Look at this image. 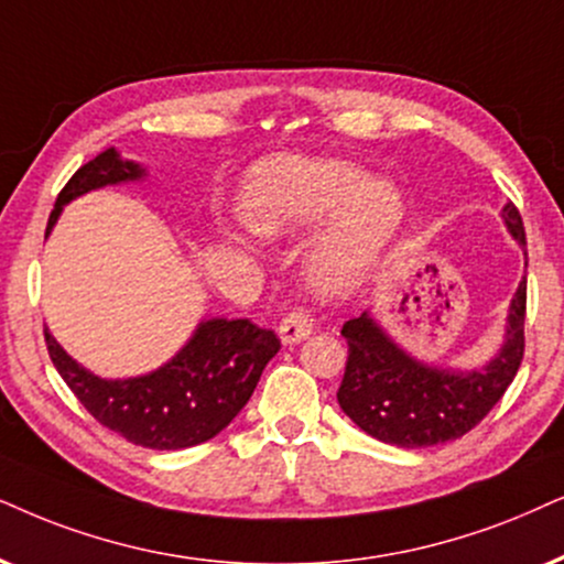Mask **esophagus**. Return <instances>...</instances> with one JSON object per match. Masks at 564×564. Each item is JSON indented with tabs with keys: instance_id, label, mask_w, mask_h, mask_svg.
I'll use <instances>...</instances> for the list:
<instances>
[{
	"instance_id": "obj_1",
	"label": "esophagus",
	"mask_w": 564,
	"mask_h": 564,
	"mask_svg": "<svg viewBox=\"0 0 564 564\" xmlns=\"http://www.w3.org/2000/svg\"><path fill=\"white\" fill-rule=\"evenodd\" d=\"M312 333V317L306 315L304 310H296L291 312L281 319V325H278V335H281V340L286 346H294V344H302L306 335Z\"/></svg>"
}]
</instances>
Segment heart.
I'll list each match as a JSON object with an SVG mask.
<instances>
[{"label":"heart","instance_id":"b5f03b06","mask_svg":"<svg viewBox=\"0 0 564 564\" xmlns=\"http://www.w3.org/2000/svg\"><path fill=\"white\" fill-rule=\"evenodd\" d=\"M405 197L348 161L275 155L247 176L241 216L265 239H294L325 226L306 273L323 294L359 289L405 224Z\"/></svg>","mask_w":564,"mask_h":564}]
</instances>
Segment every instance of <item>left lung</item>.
Here are the masks:
<instances>
[{
  "label": "left lung",
  "instance_id": "1",
  "mask_svg": "<svg viewBox=\"0 0 564 564\" xmlns=\"http://www.w3.org/2000/svg\"><path fill=\"white\" fill-rule=\"evenodd\" d=\"M510 237L525 249V231L512 203L502 208ZM529 265V262H525ZM525 275L510 299L502 344L484 367L453 369L416 359L380 325L372 310L348 319V361L338 403L375 440L398 447H430L474 430L500 401L523 359Z\"/></svg>",
  "mask_w": 564,
  "mask_h": 564
}]
</instances>
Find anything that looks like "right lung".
I'll return each instance as SVG.
<instances>
[{"mask_svg":"<svg viewBox=\"0 0 564 564\" xmlns=\"http://www.w3.org/2000/svg\"><path fill=\"white\" fill-rule=\"evenodd\" d=\"M148 169L106 148L75 171L56 197L46 237L64 205L93 189L142 182ZM46 346L56 372L85 409L111 432L151 451H182L216 437L245 409L262 369L281 348L273 330L249 319H199L195 330L166 365L134 377H101L75 361L48 333Z\"/></svg>","mask_w":564,"mask_h":564,"instance_id":"add662e5","label":"right lung"}]
</instances>
